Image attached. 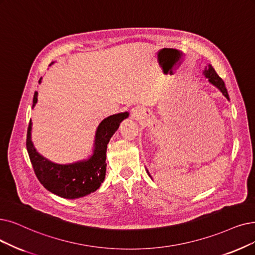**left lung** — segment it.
I'll return each mask as SVG.
<instances>
[{
  "label": "left lung",
  "mask_w": 255,
  "mask_h": 255,
  "mask_svg": "<svg viewBox=\"0 0 255 255\" xmlns=\"http://www.w3.org/2000/svg\"><path fill=\"white\" fill-rule=\"evenodd\" d=\"M204 75H205L206 78H208L209 83L212 84L213 86H216V87L221 91V92L223 93V95L225 96V97L229 100V95H228V92H227V89H226V87H225V84H224L223 79L217 74L215 69L212 68L211 65H208V67L205 68V70H204ZM146 171H147V174L149 175L148 170H146ZM149 177H150V175H149Z\"/></svg>",
  "instance_id": "left-lung-1"
}]
</instances>
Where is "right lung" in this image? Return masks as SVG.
<instances>
[{"mask_svg":"<svg viewBox=\"0 0 255 255\" xmlns=\"http://www.w3.org/2000/svg\"><path fill=\"white\" fill-rule=\"evenodd\" d=\"M38 83H42V78ZM36 103L37 92L35 91L32 107ZM128 117V112H124L105 118L96 129L93 155L87 160L70 164H57L38 154L31 141L32 122L30 120L26 146L38 181L46 189L65 199H78L96 191L106 178L109 141L118 129L121 121Z\"/></svg>","mask_w":255,"mask_h":255,"instance_id":"obj_1","label":"right lung"}]
</instances>
